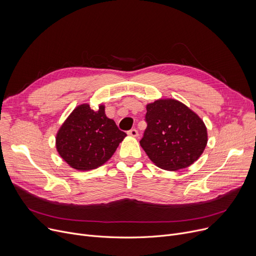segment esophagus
Wrapping results in <instances>:
<instances>
[{
  "label": "esophagus",
  "mask_w": 256,
  "mask_h": 256,
  "mask_svg": "<svg viewBox=\"0 0 256 256\" xmlns=\"http://www.w3.org/2000/svg\"><path fill=\"white\" fill-rule=\"evenodd\" d=\"M128 134L130 136H132V137H137L138 136V130L136 128H132V130H130L128 132Z\"/></svg>",
  "instance_id": "obj_1"
}]
</instances>
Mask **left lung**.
Masks as SVG:
<instances>
[{
  "instance_id": "obj_1",
  "label": "left lung",
  "mask_w": 256,
  "mask_h": 256,
  "mask_svg": "<svg viewBox=\"0 0 256 256\" xmlns=\"http://www.w3.org/2000/svg\"><path fill=\"white\" fill-rule=\"evenodd\" d=\"M147 128L140 145L160 168L176 171L192 165L202 154L208 132L204 121L176 100L147 104Z\"/></svg>"
}]
</instances>
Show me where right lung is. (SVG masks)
<instances>
[{
    "label": "right lung",
    "mask_w": 256,
    "mask_h": 256,
    "mask_svg": "<svg viewBox=\"0 0 256 256\" xmlns=\"http://www.w3.org/2000/svg\"><path fill=\"white\" fill-rule=\"evenodd\" d=\"M126 136L115 121L106 116L104 106L94 111L89 104H80L60 128L56 147L70 167L86 171L104 164Z\"/></svg>",
    "instance_id": "obj_1"
}]
</instances>
